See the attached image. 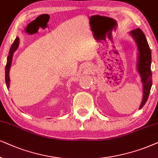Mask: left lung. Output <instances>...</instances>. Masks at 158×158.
<instances>
[{"mask_svg":"<svg viewBox=\"0 0 158 158\" xmlns=\"http://www.w3.org/2000/svg\"><path fill=\"white\" fill-rule=\"evenodd\" d=\"M131 36L137 45L138 57L136 69L139 73L143 87L142 101L139 110L144 106L148 100L152 87V71H151V50L144 34L139 28L129 31Z\"/></svg>","mask_w":158,"mask_h":158,"instance_id":"obj_1","label":"left lung"}]
</instances>
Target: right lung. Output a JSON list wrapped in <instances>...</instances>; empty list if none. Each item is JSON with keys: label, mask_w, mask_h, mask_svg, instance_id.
<instances>
[{"label": "right lung", "mask_w": 158, "mask_h": 158, "mask_svg": "<svg viewBox=\"0 0 158 158\" xmlns=\"http://www.w3.org/2000/svg\"><path fill=\"white\" fill-rule=\"evenodd\" d=\"M19 37H16L15 40L12 44L11 47H10L9 53H8V56L7 57V62H6V71H5V77H6V87L8 89L9 88L10 85V77H9V71L10 66H11L12 63V59H13V55L14 52L17 50L19 47Z\"/></svg>", "instance_id": "1"}]
</instances>
